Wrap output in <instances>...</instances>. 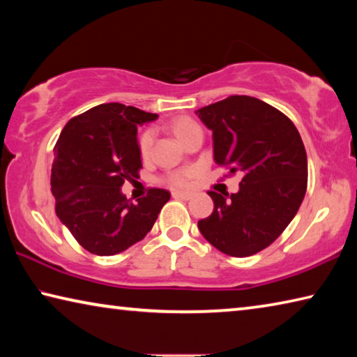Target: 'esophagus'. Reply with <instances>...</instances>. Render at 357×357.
<instances>
[{
	"label": "esophagus",
	"instance_id": "1",
	"mask_svg": "<svg viewBox=\"0 0 357 357\" xmlns=\"http://www.w3.org/2000/svg\"><path fill=\"white\" fill-rule=\"evenodd\" d=\"M173 198H178V200H190L192 193L190 192H173Z\"/></svg>",
	"mask_w": 357,
	"mask_h": 357
}]
</instances>
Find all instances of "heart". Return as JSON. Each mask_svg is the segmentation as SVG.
Instances as JSON below:
<instances>
[{
  "mask_svg": "<svg viewBox=\"0 0 357 357\" xmlns=\"http://www.w3.org/2000/svg\"><path fill=\"white\" fill-rule=\"evenodd\" d=\"M202 129L198 123L190 119V118H179L178 121L173 123V132L174 135L179 138L181 143L185 142V138L189 137L193 130ZM153 142H154V132L151 129H146L142 132V135L138 137V151H140L142 157H148L151 153V148H153ZM193 178V172L192 170H185V172H176L172 173L168 176V183L174 187H184L190 183V179Z\"/></svg>",
  "mask_w": 357,
  "mask_h": 357,
  "instance_id": "heart-1",
  "label": "heart"
}]
</instances>
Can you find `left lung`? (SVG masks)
Segmentation results:
<instances>
[{"mask_svg": "<svg viewBox=\"0 0 357 357\" xmlns=\"http://www.w3.org/2000/svg\"><path fill=\"white\" fill-rule=\"evenodd\" d=\"M213 130L214 160L243 179L238 193H208L202 234L229 257H250L280 236L307 190V154L291 119L250 96H229L195 112Z\"/></svg>", "mask_w": 357, "mask_h": 357, "instance_id": "8db88e82", "label": "left lung"}]
</instances>
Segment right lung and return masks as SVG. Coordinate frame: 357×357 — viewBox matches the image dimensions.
Returning <instances> with one entry per match:
<instances>
[{"mask_svg":"<svg viewBox=\"0 0 357 357\" xmlns=\"http://www.w3.org/2000/svg\"><path fill=\"white\" fill-rule=\"evenodd\" d=\"M154 119L155 113L135 107L102 104L72 118L55 144L56 215L94 255H116L142 241L170 200V192L155 187L138 203L121 192L124 181L140 178L137 126Z\"/></svg>","mask_w":357,"mask_h":357,"instance_id":"add662e5","label":"right lung"}]
</instances>
